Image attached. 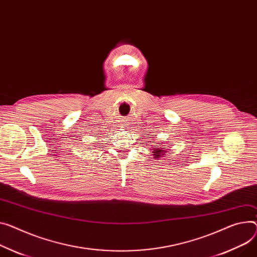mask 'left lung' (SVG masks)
<instances>
[{
	"label": "left lung",
	"mask_w": 257,
	"mask_h": 257,
	"mask_svg": "<svg viewBox=\"0 0 257 257\" xmlns=\"http://www.w3.org/2000/svg\"><path fill=\"white\" fill-rule=\"evenodd\" d=\"M165 151L163 150V149H161V148H157V147H155V148H153V155L155 156L154 159L156 160V159H160V157H162V156H164L165 154H163Z\"/></svg>",
	"instance_id": "left-lung-1"
}]
</instances>
